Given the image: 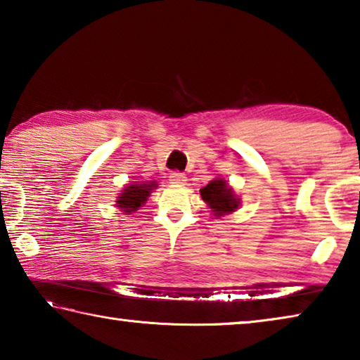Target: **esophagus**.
<instances>
[{
    "label": "esophagus",
    "instance_id": "obj_1",
    "mask_svg": "<svg viewBox=\"0 0 360 360\" xmlns=\"http://www.w3.org/2000/svg\"><path fill=\"white\" fill-rule=\"evenodd\" d=\"M169 181H172V184H184L187 178H186L184 173L173 172V173H169Z\"/></svg>",
    "mask_w": 360,
    "mask_h": 360
}]
</instances>
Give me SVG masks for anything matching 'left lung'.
Segmentation results:
<instances>
[{
	"mask_svg": "<svg viewBox=\"0 0 360 360\" xmlns=\"http://www.w3.org/2000/svg\"><path fill=\"white\" fill-rule=\"evenodd\" d=\"M200 193L216 216H222L225 212H231L238 208V198H235L233 191L224 179L211 181L208 186H205L200 191Z\"/></svg>",
	"mask_w": 360,
	"mask_h": 360,
	"instance_id": "obj_1",
	"label": "left lung"
}]
</instances>
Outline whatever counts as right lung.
I'll use <instances>...</instances> for the list:
<instances>
[{
    "label": "right lung",
    "instance_id": "1",
    "mask_svg": "<svg viewBox=\"0 0 360 360\" xmlns=\"http://www.w3.org/2000/svg\"><path fill=\"white\" fill-rule=\"evenodd\" d=\"M155 182H149V184H131L120 193L117 200V208H122L127 214L136 211L141 206L152 192V188H155Z\"/></svg>",
    "mask_w": 360,
    "mask_h": 360
}]
</instances>
